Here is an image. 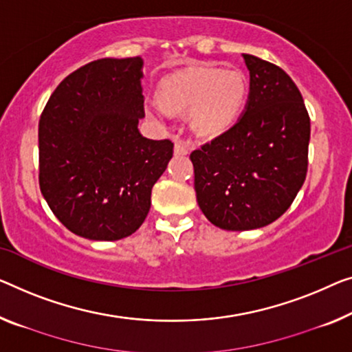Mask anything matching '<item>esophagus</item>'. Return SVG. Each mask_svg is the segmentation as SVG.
<instances>
[{
  "label": "esophagus",
  "mask_w": 352,
  "mask_h": 352,
  "mask_svg": "<svg viewBox=\"0 0 352 352\" xmlns=\"http://www.w3.org/2000/svg\"><path fill=\"white\" fill-rule=\"evenodd\" d=\"M188 146L183 144V142H180V140H175V145H174V153L175 155H178V156H183V155H188Z\"/></svg>",
  "instance_id": "obj_1"
}]
</instances>
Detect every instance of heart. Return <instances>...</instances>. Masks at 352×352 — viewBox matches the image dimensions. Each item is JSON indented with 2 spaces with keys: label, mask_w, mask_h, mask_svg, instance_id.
Masks as SVG:
<instances>
[{
  "label": "heart",
  "mask_w": 352,
  "mask_h": 352,
  "mask_svg": "<svg viewBox=\"0 0 352 352\" xmlns=\"http://www.w3.org/2000/svg\"><path fill=\"white\" fill-rule=\"evenodd\" d=\"M246 93L248 83L240 71L191 67L161 80L156 99L167 113H190L192 133L212 139L235 123Z\"/></svg>",
  "instance_id": "1"
}]
</instances>
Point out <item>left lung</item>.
<instances>
[{
  "label": "left lung",
  "instance_id": "1",
  "mask_svg": "<svg viewBox=\"0 0 352 352\" xmlns=\"http://www.w3.org/2000/svg\"><path fill=\"white\" fill-rule=\"evenodd\" d=\"M250 94L232 128L191 153L194 190L207 219L226 230L274 223L305 182L310 117L281 67L243 54Z\"/></svg>",
  "mask_w": 352,
  "mask_h": 352
}]
</instances>
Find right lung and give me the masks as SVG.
<instances>
[{"instance_id":"right-lung-1","label":"right lung","mask_w":352,"mask_h":352,"mask_svg":"<svg viewBox=\"0 0 352 352\" xmlns=\"http://www.w3.org/2000/svg\"><path fill=\"white\" fill-rule=\"evenodd\" d=\"M144 60L102 58L67 76L39 120V186L61 224L88 240L134 234L174 155L139 133Z\"/></svg>"}]
</instances>
